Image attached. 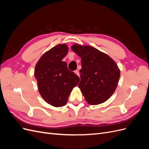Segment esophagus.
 Wrapping results in <instances>:
<instances>
[{
	"instance_id": "esophagus-1",
	"label": "esophagus",
	"mask_w": 149,
	"mask_h": 149,
	"mask_svg": "<svg viewBox=\"0 0 149 149\" xmlns=\"http://www.w3.org/2000/svg\"><path fill=\"white\" fill-rule=\"evenodd\" d=\"M74 73L77 75V76H79V71L78 70H76L75 71H74Z\"/></svg>"
}]
</instances>
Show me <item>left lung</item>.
<instances>
[{"label":"left lung","mask_w":149,"mask_h":149,"mask_svg":"<svg viewBox=\"0 0 149 149\" xmlns=\"http://www.w3.org/2000/svg\"><path fill=\"white\" fill-rule=\"evenodd\" d=\"M71 49L81 58L78 87L91 105L104 102L113 94L120 72L116 61L106 53L89 45L74 44Z\"/></svg>","instance_id":"1"}]
</instances>
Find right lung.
Here are the masks:
<instances>
[{
  "label": "right lung",
  "instance_id": "obj_1",
  "mask_svg": "<svg viewBox=\"0 0 149 149\" xmlns=\"http://www.w3.org/2000/svg\"><path fill=\"white\" fill-rule=\"evenodd\" d=\"M68 52L66 44H58L43 54L35 68L39 93L44 101L56 107L66 104L71 91L79 81L78 76L63 61Z\"/></svg>",
  "mask_w": 149,
  "mask_h": 149
}]
</instances>
